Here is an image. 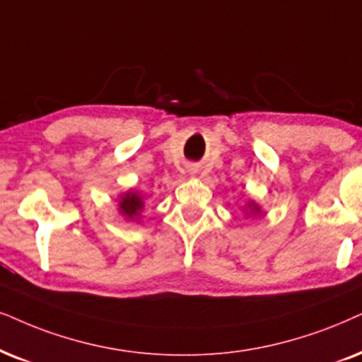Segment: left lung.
Listing matches in <instances>:
<instances>
[{
    "label": "left lung",
    "instance_id": "obj_1",
    "mask_svg": "<svg viewBox=\"0 0 362 362\" xmlns=\"http://www.w3.org/2000/svg\"><path fill=\"white\" fill-rule=\"evenodd\" d=\"M249 209L252 210V212H259V207H257V205H254V204H249Z\"/></svg>",
    "mask_w": 362,
    "mask_h": 362
}]
</instances>
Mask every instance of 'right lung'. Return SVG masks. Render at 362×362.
I'll use <instances>...</instances> for the list:
<instances>
[{
    "label": "right lung",
    "mask_w": 362,
    "mask_h": 362,
    "mask_svg": "<svg viewBox=\"0 0 362 362\" xmlns=\"http://www.w3.org/2000/svg\"><path fill=\"white\" fill-rule=\"evenodd\" d=\"M141 199L136 194H125V197H123V199L120 200V209H122V212L125 214V215H128V217H134V215L136 214V212H140V209H141Z\"/></svg>",
    "instance_id": "add662e5"
}]
</instances>
